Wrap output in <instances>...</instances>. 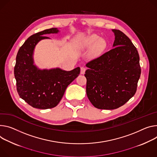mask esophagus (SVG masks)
<instances>
[{
  "label": "esophagus",
  "instance_id": "1",
  "mask_svg": "<svg viewBox=\"0 0 157 157\" xmlns=\"http://www.w3.org/2000/svg\"><path fill=\"white\" fill-rule=\"evenodd\" d=\"M86 69L84 67H81V74L84 75V73H85V71H86Z\"/></svg>",
  "mask_w": 157,
  "mask_h": 157
}]
</instances>
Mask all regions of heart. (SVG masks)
Masks as SVG:
<instances>
[{
    "label": "heart",
    "mask_w": 157,
    "mask_h": 157,
    "mask_svg": "<svg viewBox=\"0 0 157 157\" xmlns=\"http://www.w3.org/2000/svg\"><path fill=\"white\" fill-rule=\"evenodd\" d=\"M93 47L94 52H99L103 51L106 46V41L96 34H92L86 39L81 41L79 44V46L82 49L88 48L91 46Z\"/></svg>",
    "instance_id": "obj_1"
}]
</instances>
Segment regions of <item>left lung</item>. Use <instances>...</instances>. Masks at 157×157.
Wrapping results in <instances>:
<instances>
[{"instance_id":"obj_1","label":"left lung","mask_w":157,"mask_h":157,"mask_svg":"<svg viewBox=\"0 0 157 157\" xmlns=\"http://www.w3.org/2000/svg\"><path fill=\"white\" fill-rule=\"evenodd\" d=\"M115 34L113 48L86 64V94L92 105L114 109L124 105L136 93L141 75L140 57L131 40L123 32Z\"/></svg>"}]
</instances>
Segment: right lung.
<instances>
[{
  "label": "right lung",
  "mask_w": 157,
  "mask_h": 157,
  "mask_svg": "<svg viewBox=\"0 0 157 157\" xmlns=\"http://www.w3.org/2000/svg\"><path fill=\"white\" fill-rule=\"evenodd\" d=\"M58 28H51L34 34L20 48L16 56L14 76L19 96L35 108L46 109L58 105L68 85L79 75L80 67L64 71L59 67L40 69L34 64V51L38 42L50 39L44 36L57 34Z\"/></svg>",
  "instance_id": "obj_1"
}]
</instances>
